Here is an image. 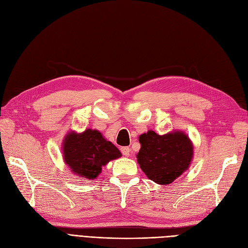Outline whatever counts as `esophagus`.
Masks as SVG:
<instances>
[{
	"label": "esophagus",
	"mask_w": 248,
	"mask_h": 248,
	"mask_svg": "<svg viewBox=\"0 0 248 248\" xmlns=\"http://www.w3.org/2000/svg\"><path fill=\"white\" fill-rule=\"evenodd\" d=\"M121 152L124 156H129L131 151H130V148L129 147H122L121 148Z\"/></svg>",
	"instance_id": "34e87169"
}]
</instances>
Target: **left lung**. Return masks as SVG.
<instances>
[{"label":"left lung","instance_id":"1","mask_svg":"<svg viewBox=\"0 0 248 248\" xmlns=\"http://www.w3.org/2000/svg\"><path fill=\"white\" fill-rule=\"evenodd\" d=\"M140 149L138 163L153 182L168 185L189 169L193 158V145L188 136L175 130L159 136L153 130L139 138Z\"/></svg>","mask_w":248,"mask_h":248}]
</instances>
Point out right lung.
<instances>
[{
    "instance_id": "add662e5",
    "label": "right lung",
    "mask_w": 248,
    "mask_h": 248,
    "mask_svg": "<svg viewBox=\"0 0 248 248\" xmlns=\"http://www.w3.org/2000/svg\"><path fill=\"white\" fill-rule=\"evenodd\" d=\"M63 159L71 172L79 178L93 181L101 172L102 167L122 156L111 141L107 140L96 129H86L80 133L70 131L62 145Z\"/></svg>"
}]
</instances>
